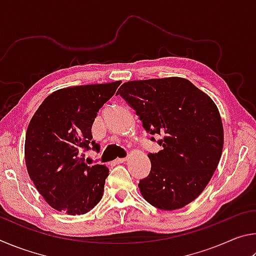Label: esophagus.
<instances>
[{
    "label": "esophagus",
    "instance_id": "1",
    "mask_svg": "<svg viewBox=\"0 0 256 256\" xmlns=\"http://www.w3.org/2000/svg\"><path fill=\"white\" fill-rule=\"evenodd\" d=\"M126 160H128V158H118V159H115L114 162H112V164H122V162H126Z\"/></svg>",
    "mask_w": 256,
    "mask_h": 256
}]
</instances>
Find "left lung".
<instances>
[{"mask_svg": "<svg viewBox=\"0 0 256 256\" xmlns=\"http://www.w3.org/2000/svg\"><path fill=\"white\" fill-rule=\"evenodd\" d=\"M116 94L136 110L146 132L162 136V149L148 154L151 170L138 183L142 196L162 210L196 200L222 154L224 128L214 100L177 76L125 82Z\"/></svg>", "mask_w": 256, "mask_h": 256, "instance_id": "left-lung-1", "label": "left lung"}]
</instances>
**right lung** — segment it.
Instances as JSON below:
<instances>
[{
    "instance_id": "1",
    "label": "right lung",
    "mask_w": 256,
    "mask_h": 256,
    "mask_svg": "<svg viewBox=\"0 0 256 256\" xmlns=\"http://www.w3.org/2000/svg\"><path fill=\"white\" fill-rule=\"evenodd\" d=\"M120 81L60 89L47 97L28 125L24 158L42 196L58 211L84 214L102 200L108 168L88 166L84 151H99L92 126Z\"/></svg>"
}]
</instances>
